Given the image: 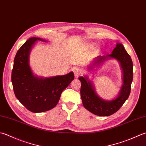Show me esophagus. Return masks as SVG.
I'll return each mask as SVG.
<instances>
[{"mask_svg": "<svg viewBox=\"0 0 146 146\" xmlns=\"http://www.w3.org/2000/svg\"><path fill=\"white\" fill-rule=\"evenodd\" d=\"M73 72H74V74H75V76H78L82 74V70L80 69H79V68H75V69H73Z\"/></svg>", "mask_w": 146, "mask_h": 146, "instance_id": "1", "label": "esophagus"}]
</instances>
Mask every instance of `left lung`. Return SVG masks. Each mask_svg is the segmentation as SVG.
Returning a JSON list of instances; mask_svg holds the SVG:
<instances>
[{
  "mask_svg": "<svg viewBox=\"0 0 146 146\" xmlns=\"http://www.w3.org/2000/svg\"><path fill=\"white\" fill-rule=\"evenodd\" d=\"M111 58L115 59L119 62L123 72V84L115 99L111 101L102 99L97 94L93 84L88 80L87 76L78 78L82 84L80 94L83 105L85 109L98 116H108L116 113L127 101L130 94L133 80V62L131 57L120 43H117L116 47L111 54L97 57L89 69Z\"/></svg>",
  "mask_w": 146,
  "mask_h": 146,
  "instance_id": "left-lung-1",
  "label": "left lung"
}]
</instances>
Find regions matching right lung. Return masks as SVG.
<instances>
[{
	"label": "right lung",
	"instance_id": "1",
	"mask_svg": "<svg viewBox=\"0 0 146 146\" xmlns=\"http://www.w3.org/2000/svg\"><path fill=\"white\" fill-rule=\"evenodd\" d=\"M37 40L45 42L44 39L31 37L18 50L14 60L11 81L19 101L31 112L42 113L56 106L62 92L75 76L72 71L65 75L47 78L34 75L29 64V55Z\"/></svg>",
	"mask_w": 146,
	"mask_h": 146
}]
</instances>
